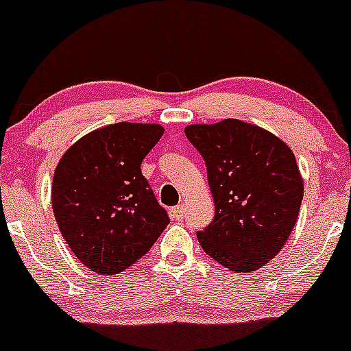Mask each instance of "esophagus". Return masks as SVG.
<instances>
[{"instance_id": "1", "label": "esophagus", "mask_w": 351, "mask_h": 351, "mask_svg": "<svg viewBox=\"0 0 351 351\" xmlns=\"http://www.w3.org/2000/svg\"><path fill=\"white\" fill-rule=\"evenodd\" d=\"M172 216H174V219H182L184 216H186V206L184 204L176 206V208L172 209Z\"/></svg>"}]
</instances>
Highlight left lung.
<instances>
[{
  "mask_svg": "<svg viewBox=\"0 0 351 351\" xmlns=\"http://www.w3.org/2000/svg\"><path fill=\"white\" fill-rule=\"evenodd\" d=\"M204 158L215 218L197 231L202 250L234 272L265 265L284 247L304 194L291 149L272 133L240 120L187 126Z\"/></svg>",
  "mask_w": 351,
  "mask_h": 351,
  "instance_id": "left-lung-1",
  "label": "left lung"
}]
</instances>
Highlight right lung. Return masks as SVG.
<instances>
[{
	"label": "right lung",
	"instance_id": "1",
	"mask_svg": "<svg viewBox=\"0 0 351 351\" xmlns=\"http://www.w3.org/2000/svg\"><path fill=\"white\" fill-rule=\"evenodd\" d=\"M162 135L160 125L114 123L82 136L57 165V225L74 255L97 274L128 269L171 221L140 169Z\"/></svg>",
	"mask_w": 351,
	"mask_h": 351
}]
</instances>
